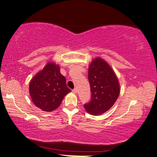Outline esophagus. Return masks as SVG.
I'll return each instance as SVG.
<instances>
[{
    "instance_id": "1",
    "label": "esophagus",
    "mask_w": 157,
    "mask_h": 157,
    "mask_svg": "<svg viewBox=\"0 0 157 157\" xmlns=\"http://www.w3.org/2000/svg\"><path fill=\"white\" fill-rule=\"evenodd\" d=\"M72 92L74 93H77L78 92V89H76V88H75V89H74L72 90Z\"/></svg>"
}]
</instances>
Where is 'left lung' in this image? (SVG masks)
I'll return each instance as SVG.
<instances>
[{"label": "left lung", "instance_id": "obj_1", "mask_svg": "<svg viewBox=\"0 0 157 157\" xmlns=\"http://www.w3.org/2000/svg\"><path fill=\"white\" fill-rule=\"evenodd\" d=\"M88 78L91 99L84 107L89 113L98 116L109 110L116 101L120 92V83L112 68L99 57L90 64Z\"/></svg>", "mask_w": 157, "mask_h": 157}]
</instances>
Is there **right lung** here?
<instances>
[{
	"instance_id": "1",
	"label": "right lung",
	"mask_w": 157,
	"mask_h": 157,
	"mask_svg": "<svg viewBox=\"0 0 157 157\" xmlns=\"http://www.w3.org/2000/svg\"><path fill=\"white\" fill-rule=\"evenodd\" d=\"M29 94L35 105L44 111H52L60 105L66 95L71 91L61 75L60 67L48 62L29 83Z\"/></svg>"
}]
</instances>
